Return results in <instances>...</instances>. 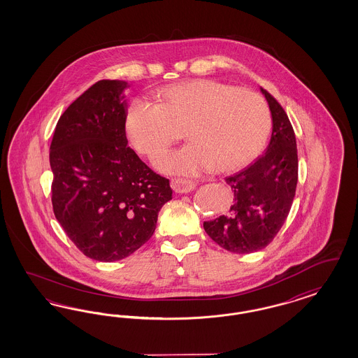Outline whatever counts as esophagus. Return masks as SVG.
Segmentation results:
<instances>
[{"instance_id":"34e87169","label":"esophagus","mask_w":358,"mask_h":358,"mask_svg":"<svg viewBox=\"0 0 358 358\" xmlns=\"http://www.w3.org/2000/svg\"><path fill=\"white\" fill-rule=\"evenodd\" d=\"M172 187H173L176 193L186 194V193L193 192L196 187V184L193 181H187V180H182V178H174V180H172Z\"/></svg>"}]
</instances>
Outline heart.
<instances>
[{
    "mask_svg": "<svg viewBox=\"0 0 358 358\" xmlns=\"http://www.w3.org/2000/svg\"><path fill=\"white\" fill-rule=\"evenodd\" d=\"M159 105L134 99L126 127L136 151L152 157L187 131L191 141L181 150L159 155L155 166L166 174L194 177L217 166L236 172L260 155L271 130L266 101L248 89L215 80H192L164 87Z\"/></svg>",
    "mask_w": 358,
    "mask_h": 358,
    "instance_id": "heart-1",
    "label": "heart"
}]
</instances>
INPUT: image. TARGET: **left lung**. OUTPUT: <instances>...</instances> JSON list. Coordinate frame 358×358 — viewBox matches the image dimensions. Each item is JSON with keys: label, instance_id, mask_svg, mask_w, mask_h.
Instances as JSON below:
<instances>
[{"label": "left lung", "instance_id": "obj_1", "mask_svg": "<svg viewBox=\"0 0 358 358\" xmlns=\"http://www.w3.org/2000/svg\"><path fill=\"white\" fill-rule=\"evenodd\" d=\"M260 90L273 120L269 145L256 163L226 177L232 205L223 215L203 223L207 235L234 253L257 252L271 243L290 213L298 182L293 126L277 99Z\"/></svg>", "mask_w": 358, "mask_h": 358}]
</instances>
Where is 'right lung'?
<instances>
[{
	"mask_svg": "<svg viewBox=\"0 0 358 358\" xmlns=\"http://www.w3.org/2000/svg\"><path fill=\"white\" fill-rule=\"evenodd\" d=\"M129 87L101 80L89 87L60 117L50 147L55 217L78 250L103 262L145 244L172 199L169 180L127 147Z\"/></svg>",
	"mask_w": 358,
	"mask_h": 358,
	"instance_id": "right-lung-1",
	"label": "right lung"
}]
</instances>
